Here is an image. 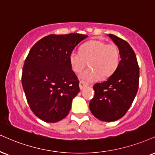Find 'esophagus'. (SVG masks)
<instances>
[{"label":"esophagus","instance_id":"obj_1","mask_svg":"<svg viewBox=\"0 0 155 155\" xmlns=\"http://www.w3.org/2000/svg\"><path fill=\"white\" fill-rule=\"evenodd\" d=\"M88 84H87L86 82L83 81H81L80 82V84H79V86H80V88L81 90H83L85 87H86L87 86H88Z\"/></svg>","mask_w":155,"mask_h":155}]
</instances>
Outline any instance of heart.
<instances>
[{
	"mask_svg": "<svg viewBox=\"0 0 155 155\" xmlns=\"http://www.w3.org/2000/svg\"><path fill=\"white\" fill-rule=\"evenodd\" d=\"M70 65L76 73H81L89 62L90 69L82 74L87 81L107 79L114 74L120 60L118 47L102 40H92L82 46L81 52L73 51L70 54Z\"/></svg>",
	"mask_w": 155,
	"mask_h": 155,
	"instance_id": "obj_1",
	"label": "heart"
}]
</instances>
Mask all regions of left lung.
Here are the masks:
<instances>
[{"label": "left lung", "mask_w": 155, "mask_h": 155, "mask_svg": "<svg viewBox=\"0 0 155 155\" xmlns=\"http://www.w3.org/2000/svg\"><path fill=\"white\" fill-rule=\"evenodd\" d=\"M108 36L118 47L121 60L113 75L93 85L95 95L89 106L95 118L110 122L123 117L132 104L139 87V68L129 43L114 34Z\"/></svg>", "instance_id": "left-lung-1"}]
</instances>
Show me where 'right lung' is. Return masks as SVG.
<instances>
[{"label":"right lung","instance_id":"add662e5","mask_svg":"<svg viewBox=\"0 0 155 155\" xmlns=\"http://www.w3.org/2000/svg\"><path fill=\"white\" fill-rule=\"evenodd\" d=\"M87 37L77 33L50 34L30 49L23 68L22 86L32 112L42 121H59L70 112L80 87L69 57Z\"/></svg>","mask_w":155,"mask_h":155}]
</instances>
